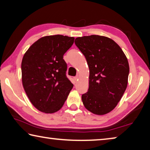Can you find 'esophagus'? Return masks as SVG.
I'll return each instance as SVG.
<instances>
[{
    "mask_svg": "<svg viewBox=\"0 0 150 150\" xmlns=\"http://www.w3.org/2000/svg\"><path fill=\"white\" fill-rule=\"evenodd\" d=\"M79 75L75 76V77H74V79H75V81H76V82H77V81L79 80Z\"/></svg>",
    "mask_w": 150,
    "mask_h": 150,
    "instance_id": "esophagus-1",
    "label": "esophagus"
}]
</instances>
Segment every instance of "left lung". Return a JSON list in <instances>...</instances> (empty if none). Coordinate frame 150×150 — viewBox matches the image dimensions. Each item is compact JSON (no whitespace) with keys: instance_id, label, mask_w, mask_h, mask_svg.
<instances>
[{"instance_id":"8db88e82","label":"left lung","mask_w":150,"mask_h":150,"mask_svg":"<svg viewBox=\"0 0 150 150\" xmlns=\"http://www.w3.org/2000/svg\"><path fill=\"white\" fill-rule=\"evenodd\" d=\"M75 44L87 59L88 89L82 101L88 111L103 115L115 108L125 92L129 75L127 57L109 38L98 35L77 38Z\"/></svg>"}]
</instances>
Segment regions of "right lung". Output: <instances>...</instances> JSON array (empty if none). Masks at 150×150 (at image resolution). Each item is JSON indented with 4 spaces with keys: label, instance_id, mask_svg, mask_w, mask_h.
<instances>
[{
    "label": "right lung",
    "instance_id": "1",
    "mask_svg": "<svg viewBox=\"0 0 150 150\" xmlns=\"http://www.w3.org/2000/svg\"><path fill=\"white\" fill-rule=\"evenodd\" d=\"M75 38L47 35L34 42L22 58V81L30 102L44 113L60 110L73 85L66 76L63 55Z\"/></svg>",
    "mask_w": 150,
    "mask_h": 150
}]
</instances>
